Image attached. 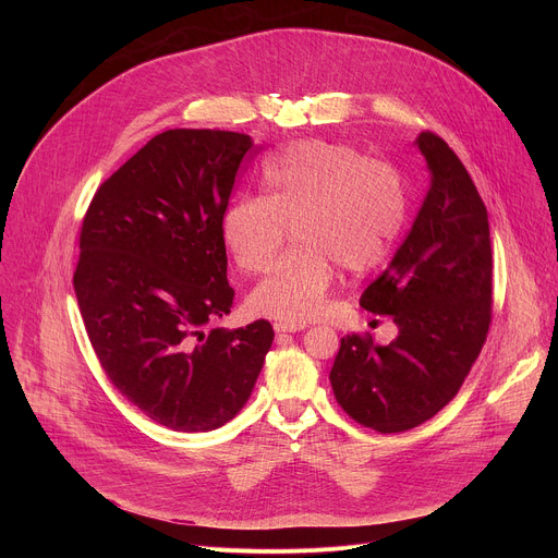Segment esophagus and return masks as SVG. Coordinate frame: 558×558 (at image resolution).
Here are the masks:
<instances>
[{"label":"esophagus","instance_id":"1","mask_svg":"<svg viewBox=\"0 0 558 558\" xmlns=\"http://www.w3.org/2000/svg\"><path fill=\"white\" fill-rule=\"evenodd\" d=\"M302 329H304V325H282V323L274 325L276 333H295V331H302Z\"/></svg>","mask_w":558,"mask_h":558}]
</instances>
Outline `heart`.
Instances as JSON below:
<instances>
[{
	"mask_svg": "<svg viewBox=\"0 0 558 558\" xmlns=\"http://www.w3.org/2000/svg\"><path fill=\"white\" fill-rule=\"evenodd\" d=\"M265 196H243L222 216V243L245 274L265 271L293 231L298 245L250 293V308L304 325L325 308L336 265L364 274L390 254L407 218L400 174L355 147L300 141L263 172Z\"/></svg>",
	"mask_w": 558,
	"mask_h": 558,
	"instance_id": "1",
	"label": "heart"
}]
</instances>
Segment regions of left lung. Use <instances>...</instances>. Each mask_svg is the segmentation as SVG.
<instances>
[{
	"mask_svg": "<svg viewBox=\"0 0 558 558\" xmlns=\"http://www.w3.org/2000/svg\"><path fill=\"white\" fill-rule=\"evenodd\" d=\"M430 187L417 218L360 304L392 315L388 347L342 338L331 368L338 404L377 433L411 430L437 415L482 353L493 317V247L486 205L444 138H415Z\"/></svg>",
	"mask_w": 558,
	"mask_h": 558,
	"instance_id": "obj_1",
	"label": "left lung"
}]
</instances>
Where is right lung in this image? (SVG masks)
<instances>
[{"label":"right lung","mask_w":558,"mask_h":558,"mask_svg":"<svg viewBox=\"0 0 558 558\" xmlns=\"http://www.w3.org/2000/svg\"><path fill=\"white\" fill-rule=\"evenodd\" d=\"M252 145L225 130L156 134L84 218L74 293L93 349L128 402L179 433L235 417L274 342L267 320L203 331L231 311L220 222Z\"/></svg>","instance_id":"add662e5"}]
</instances>
